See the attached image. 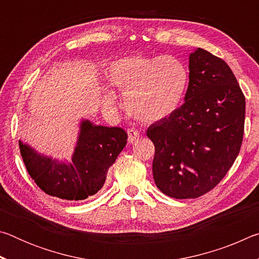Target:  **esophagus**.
<instances>
[{
    "instance_id": "esophagus-1",
    "label": "esophagus",
    "mask_w": 259,
    "mask_h": 259,
    "mask_svg": "<svg viewBox=\"0 0 259 259\" xmlns=\"http://www.w3.org/2000/svg\"><path fill=\"white\" fill-rule=\"evenodd\" d=\"M139 139V133L136 129L134 128H130L128 129V142L134 144L137 142V140Z\"/></svg>"
}]
</instances>
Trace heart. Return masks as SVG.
I'll use <instances>...</instances> for the list:
<instances>
[{"label": "heart", "instance_id": "b5f03b06", "mask_svg": "<svg viewBox=\"0 0 259 259\" xmlns=\"http://www.w3.org/2000/svg\"><path fill=\"white\" fill-rule=\"evenodd\" d=\"M109 85L123 95L126 112L142 122L163 120L177 111L188 85V71L171 56H131L119 59L107 71ZM104 102L115 103L111 91Z\"/></svg>", "mask_w": 259, "mask_h": 259}]
</instances>
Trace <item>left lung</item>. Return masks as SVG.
Instances as JSON below:
<instances>
[{
	"instance_id": "8db88e82",
	"label": "left lung",
	"mask_w": 259,
	"mask_h": 259,
	"mask_svg": "<svg viewBox=\"0 0 259 259\" xmlns=\"http://www.w3.org/2000/svg\"><path fill=\"white\" fill-rule=\"evenodd\" d=\"M185 103L146 131L155 146L153 177L175 199H195L224 178L240 152L245 98L224 60L198 48L190 55Z\"/></svg>"
}]
</instances>
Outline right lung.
I'll list each match as a JSON object with an SVG mask.
<instances>
[{"mask_svg": "<svg viewBox=\"0 0 259 259\" xmlns=\"http://www.w3.org/2000/svg\"><path fill=\"white\" fill-rule=\"evenodd\" d=\"M128 135L119 126L83 120L72 160L60 162L37 153L19 140L20 154L29 176L41 190L56 198L78 201L104 186L107 171L126 145Z\"/></svg>", "mask_w": 259, "mask_h": 259, "instance_id": "right-lung-1", "label": "right lung"}]
</instances>
